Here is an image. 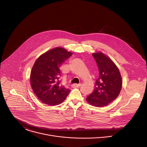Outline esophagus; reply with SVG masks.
Returning a JSON list of instances; mask_svg holds the SVG:
<instances>
[{
    "instance_id": "1",
    "label": "esophagus",
    "mask_w": 147,
    "mask_h": 147,
    "mask_svg": "<svg viewBox=\"0 0 147 147\" xmlns=\"http://www.w3.org/2000/svg\"><path fill=\"white\" fill-rule=\"evenodd\" d=\"M81 86V84H72L71 86H72L73 88H78Z\"/></svg>"
}]
</instances>
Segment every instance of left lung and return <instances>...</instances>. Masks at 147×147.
I'll return each instance as SVG.
<instances>
[{
    "label": "left lung",
    "mask_w": 147,
    "mask_h": 147,
    "mask_svg": "<svg viewBox=\"0 0 147 147\" xmlns=\"http://www.w3.org/2000/svg\"><path fill=\"white\" fill-rule=\"evenodd\" d=\"M92 56L98 67L99 75L93 92L86 100L94 107H103L119 95L122 87L121 76L119 69L108 56L100 52L93 53Z\"/></svg>",
    "instance_id": "8db88e82"
}]
</instances>
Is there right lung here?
<instances>
[{
	"mask_svg": "<svg viewBox=\"0 0 147 147\" xmlns=\"http://www.w3.org/2000/svg\"><path fill=\"white\" fill-rule=\"evenodd\" d=\"M73 55L66 49L57 47L40 55L34 63L30 74L31 86L34 92L44 103L55 106L63 102L70 90L59 80L60 67Z\"/></svg>",
	"mask_w": 147,
	"mask_h": 147,
	"instance_id": "add662e5",
	"label": "right lung"
}]
</instances>
